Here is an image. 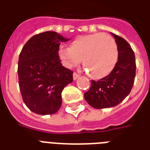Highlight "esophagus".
Wrapping results in <instances>:
<instances>
[{"label": "esophagus", "instance_id": "obj_1", "mask_svg": "<svg viewBox=\"0 0 150 150\" xmlns=\"http://www.w3.org/2000/svg\"><path fill=\"white\" fill-rule=\"evenodd\" d=\"M79 77V74H77L76 72H74V73H73V79H74V80L77 79Z\"/></svg>", "mask_w": 150, "mask_h": 150}]
</instances>
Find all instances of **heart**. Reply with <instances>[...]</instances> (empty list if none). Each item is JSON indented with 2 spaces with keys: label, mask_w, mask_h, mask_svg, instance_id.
Listing matches in <instances>:
<instances>
[{
  "label": "heart",
  "mask_w": 150,
  "mask_h": 150,
  "mask_svg": "<svg viewBox=\"0 0 150 150\" xmlns=\"http://www.w3.org/2000/svg\"><path fill=\"white\" fill-rule=\"evenodd\" d=\"M59 57L67 67L83 66L91 78H104L116 67L119 51L116 41L108 34L96 33L76 38L70 47L61 46Z\"/></svg>",
  "instance_id": "1"
}]
</instances>
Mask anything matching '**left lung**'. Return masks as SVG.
I'll list each match as a JSON object with an SVG mask.
<instances>
[{"instance_id":"8db88e82","label":"left lung","mask_w":150,"mask_h":150,"mask_svg":"<svg viewBox=\"0 0 150 150\" xmlns=\"http://www.w3.org/2000/svg\"><path fill=\"white\" fill-rule=\"evenodd\" d=\"M118 46L119 57L109 75L98 81L91 80L90 89L84 93L86 101L97 109L115 107L130 93L136 76L135 54L128 42L112 34Z\"/></svg>"}]
</instances>
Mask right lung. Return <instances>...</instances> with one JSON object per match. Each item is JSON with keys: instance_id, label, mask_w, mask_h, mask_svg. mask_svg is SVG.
I'll list each match as a JSON object with an SVG mask.
<instances>
[{"instance_id": "add662e5", "label": "right lung", "mask_w": 150, "mask_h": 150, "mask_svg": "<svg viewBox=\"0 0 150 150\" xmlns=\"http://www.w3.org/2000/svg\"><path fill=\"white\" fill-rule=\"evenodd\" d=\"M68 39L54 31L36 34L28 40L18 59V83L28 108L39 115L57 112L62 105L65 86L73 81V71L59 57L61 42Z\"/></svg>"}]
</instances>
